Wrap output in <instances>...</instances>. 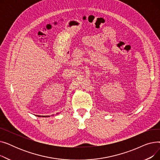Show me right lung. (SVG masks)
<instances>
[{
  "mask_svg": "<svg viewBox=\"0 0 160 160\" xmlns=\"http://www.w3.org/2000/svg\"><path fill=\"white\" fill-rule=\"evenodd\" d=\"M58 114V113H57ZM38 117H49V116H41V115H38Z\"/></svg>",
  "mask_w": 160,
  "mask_h": 160,
  "instance_id": "right-lung-1",
  "label": "right lung"
}]
</instances>
